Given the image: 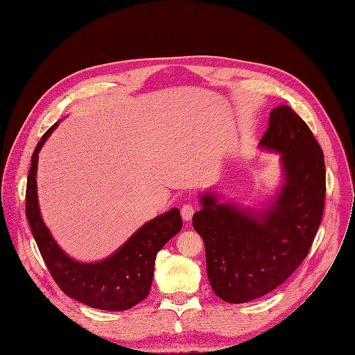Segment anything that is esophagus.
Returning a JSON list of instances; mask_svg holds the SVG:
<instances>
[{
  "mask_svg": "<svg viewBox=\"0 0 355 355\" xmlns=\"http://www.w3.org/2000/svg\"><path fill=\"white\" fill-rule=\"evenodd\" d=\"M194 212H196V205H194V204H191V202L184 204V205L182 207V209H180L182 218H183L184 220H190V219L193 218Z\"/></svg>",
  "mask_w": 355,
  "mask_h": 355,
  "instance_id": "esophagus-1",
  "label": "esophagus"
}]
</instances>
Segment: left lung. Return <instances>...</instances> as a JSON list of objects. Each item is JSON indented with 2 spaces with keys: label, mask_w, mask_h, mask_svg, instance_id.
<instances>
[{
  "label": "left lung",
  "mask_w": 355,
  "mask_h": 355,
  "mask_svg": "<svg viewBox=\"0 0 355 355\" xmlns=\"http://www.w3.org/2000/svg\"><path fill=\"white\" fill-rule=\"evenodd\" d=\"M261 146L282 153L286 175L270 208L252 215L205 194L193 215L211 287L232 304L262 297L287 280L308 255L323 215V151L308 125L280 105L269 115Z\"/></svg>",
  "instance_id": "obj_1"
}]
</instances>
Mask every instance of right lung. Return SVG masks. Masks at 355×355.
<instances>
[{
	"instance_id": "obj_1",
	"label": "right lung",
	"mask_w": 355,
	"mask_h": 355,
	"mask_svg": "<svg viewBox=\"0 0 355 355\" xmlns=\"http://www.w3.org/2000/svg\"><path fill=\"white\" fill-rule=\"evenodd\" d=\"M58 126L54 123L37 143L26 184V218L39 251L60 288L92 308L125 311L143 301L151 288L158 251L183 226L178 208L154 218L139 229L114 255L96 263L71 259L46 227L37 202V161L44 141Z\"/></svg>"
}]
</instances>
